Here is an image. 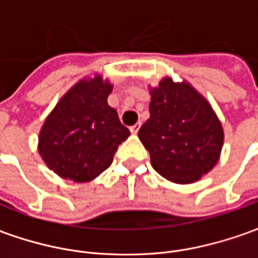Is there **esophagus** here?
<instances>
[{
  "instance_id": "esophagus-1",
  "label": "esophagus",
  "mask_w": 258,
  "mask_h": 258,
  "mask_svg": "<svg viewBox=\"0 0 258 258\" xmlns=\"http://www.w3.org/2000/svg\"><path fill=\"white\" fill-rule=\"evenodd\" d=\"M140 126H142V123H140V122H138L136 125L131 126V132H132L133 135H136V133L139 132V129H140Z\"/></svg>"
}]
</instances>
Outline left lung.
I'll use <instances>...</instances> for the list:
<instances>
[{"instance_id":"obj_1","label":"left lung","mask_w":258,"mask_h":258,"mask_svg":"<svg viewBox=\"0 0 258 258\" xmlns=\"http://www.w3.org/2000/svg\"><path fill=\"white\" fill-rule=\"evenodd\" d=\"M149 90L150 118L138 135L151 165L173 183L197 182L220 161L221 120L207 98L186 80L165 76Z\"/></svg>"}]
</instances>
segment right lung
Wrapping results in <instances>:
<instances>
[{
	"label": "right lung",
	"instance_id": "add662e5",
	"mask_svg": "<svg viewBox=\"0 0 258 258\" xmlns=\"http://www.w3.org/2000/svg\"><path fill=\"white\" fill-rule=\"evenodd\" d=\"M112 85L101 75L80 79L45 118L37 150L51 171L78 183L90 182L111 165L129 129L108 105Z\"/></svg>",
	"mask_w": 258,
	"mask_h": 258
}]
</instances>
